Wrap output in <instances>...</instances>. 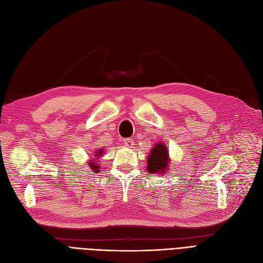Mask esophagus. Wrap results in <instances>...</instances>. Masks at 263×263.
I'll return each instance as SVG.
<instances>
[{
    "label": "esophagus",
    "mask_w": 263,
    "mask_h": 263,
    "mask_svg": "<svg viewBox=\"0 0 263 263\" xmlns=\"http://www.w3.org/2000/svg\"><path fill=\"white\" fill-rule=\"evenodd\" d=\"M124 144H125L126 147H128V148H133V146H134V140H133V139H130V138L124 139Z\"/></svg>",
    "instance_id": "1"
}]
</instances>
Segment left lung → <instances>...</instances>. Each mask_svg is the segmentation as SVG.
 Returning a JSON list of instances; mask_svg holds the SVG:
<instances>
[{"mask_svg":"<svg viewBox=\"0 0 263 263\" xmlns=\"http://www.w3.org/2000/svg\"><path fill=\"white\" fill-rule=\"evenodd\" d=\"M168 150L163 142L156 143L148 156L147 170L152 174H165L168 167Z\"/></svg>","mask_w":263,"mask_h":263,"instance_id":"left-lung-1","label":"left lung"}]
</instances>
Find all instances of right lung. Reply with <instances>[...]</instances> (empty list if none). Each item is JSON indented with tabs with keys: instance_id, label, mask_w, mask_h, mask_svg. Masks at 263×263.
Here are the masks:
<instances>
[{
	"instance_id": "right-lung-1",
	"label": "right lung",
	"mask_w": 263,
	"mask_h": 263,
	"mask_svg": "<svg viewBox=\"0 0 263 263\" xmlns=\"http://www.w3.org/2000/svg\"><path fill=\"white\" fill-rule=\"evenodd\" d=\"M97 155H96V159H98V157H101L102 155H103V150L102 149H99L97 152ZM89 166H90V168H91L92 171H95V172H97L98 170H99V165H98V163H96V160H91L89 162Z\"/></svg>"
}]
</instances>
